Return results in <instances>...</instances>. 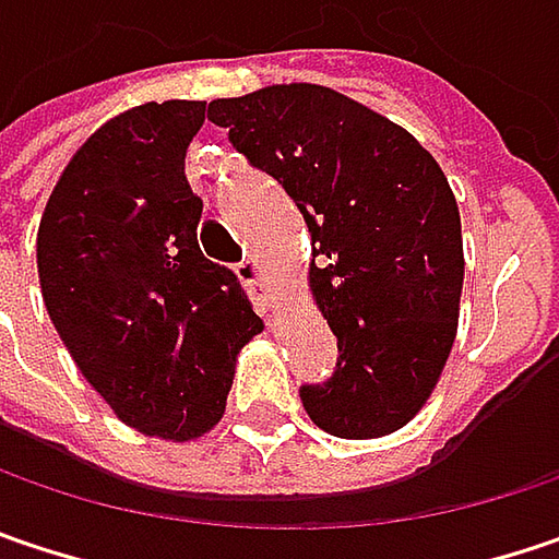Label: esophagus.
<instances>
[{
  "label": "esophagus",
  "mask_w": 559,
  "mask_h": 559,
  "mask_svg": "<svg viewBox=\"0 0 559 559\" xmlns=\"http://www.w3.org/2000/svg\"><path fill=\"white\" fill-rule=\"evenodd\" d=\"M237 275H240V281L247 284L249 290H252L265 307H272V304H275V297H272V294L265 290V284H262V269H259V262H255V259L240 262V265H237Z\"/></svg>",
  "instance_id": "esophagus-1"
}]
</instances>
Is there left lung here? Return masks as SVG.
Segmentation results:
<instances>
[{
	"label": "left lung",
	"mask_w": 559,
	"mask_h": 559,
	"mask_svg": "<svg viewBox=\"0 0 559 559\" xmlns=\"http://www.w3.org/2000/svg\"><path fill=\"white\" fill-rule=\"evenodd\" d=\"M252 167L284 186L312 237L310 290L338 338L335 373L300 385L316 427L373 440L430 399L459 329L462 221L408 129L322 84L209 104Z\"/></svg>",
	"instance_id": "obj_1"
}]
</instances>
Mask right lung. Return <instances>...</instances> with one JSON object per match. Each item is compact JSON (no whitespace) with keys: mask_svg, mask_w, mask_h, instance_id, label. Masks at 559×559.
<instances>
[{"mask_svg":"<svg viewBox=\"0 0 559 559\" xmlns=\"http://www.w3.org/2000/svg\"><path fill=\"white\" fill-rule=\"evenodd\" d=\"M202 100L104 122L62 170L37 230L52 325L116 417L186 443L221 420L237 354L262 319L237 275L202 255L186 148Z\"/></svg>","mask_w":559,"mask_h":559,"instance_id":"1","label":"right lung"}]
</instances>
